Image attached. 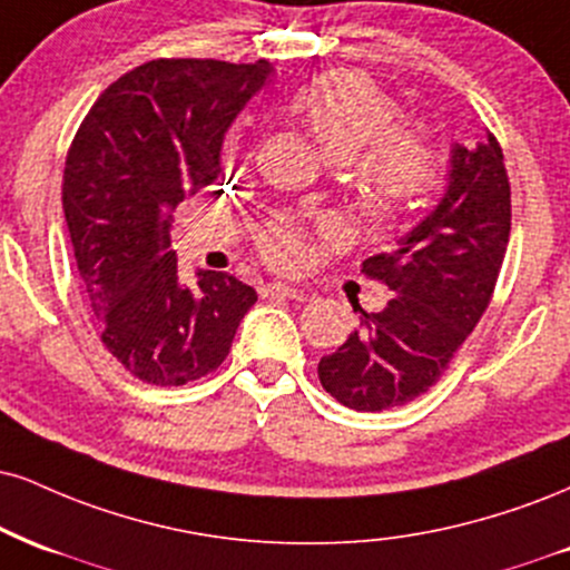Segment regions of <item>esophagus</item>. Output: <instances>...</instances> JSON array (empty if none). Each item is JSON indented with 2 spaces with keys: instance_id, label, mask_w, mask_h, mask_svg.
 Listing matches in <instances>:
<instances>
[{
  "instance_id": "obj_1",
  "label": "esophagus",
  "mask_w": 570,
  "mask_h": 570,
  "mask_svg": "<svg viewBox=\"0 0 570 570\" xmlns=\"http://www.w3.org/2000/svg\"><path fill=\"white\" fill-rule=\"evenodd\" d=\"M263 297H286V299H297V303H303L307 294L303 289H294V286H286L276 281V284H265L263 289Z\"/></svg>"
}]
</instances>
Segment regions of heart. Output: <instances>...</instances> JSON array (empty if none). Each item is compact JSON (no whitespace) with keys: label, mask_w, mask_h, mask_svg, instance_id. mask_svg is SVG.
Masks as SVG:
<instances>
[{"label":"heart","mask_w":570,"mask_h":570,"mask_svg":"<svg viewBox=\"0 0 570 570\" xmlns=\"http://www.w3.org/2000/svg\"><path fill=\"white\" fill-rule=\"evenodd\" d=\"M289 108L328 161H353L377 142L358 167L361 207L372 219L416 207L438 185L441 159L433 146L414 132L386 135L401 111L363 73L337 71L307 81L292 95ZM263 252L276 265H297L305 257L303 233L273 225L263 233Z\"/></svg>","instance_id":"heart-1"}]
</instances>
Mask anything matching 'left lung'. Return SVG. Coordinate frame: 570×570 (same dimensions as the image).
Returning a JSON list of instances; mask_svg holds the SVG:
<instances>
[{
    "label": "left lung",
    "instance_id": "left-lung-1",
    "mask_svg": "<svg viewBox=\"0 0 570 570\" xmlns=\"http://www.w3.org/2000/svg\"><path fill=\"white\" fill-rule=\"evenodd\" d=\"M510 180L489 135L451 146L441 202L385 255L361 271L395 297L318 363V380L342 406L382 411L428 393L491 303L510 242Z\"/></svg>",
    "mask_w": 570,
    "mask_h": 570
}]
</instances>
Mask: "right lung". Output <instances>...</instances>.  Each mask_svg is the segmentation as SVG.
Segmentation results:
<instances>
[{"instance_id":"right-lung-1","label":"right lung","mask_w":570,"mask_h":570,"mask_svg":"<svg viewBox=\"0 0 570 570\" xmlns=\"http://www.w3.org/2000/svg\"><path fill=\"white\" fill-rule=\"evenodd\" d=\"M273 66L150 60L95 100L66 156L63 212L102 345L129 374L177 387L215 372L257 292L230 273L188 286L169 217L219 175L225 132Z\"/></svg>"}]
</instances>
